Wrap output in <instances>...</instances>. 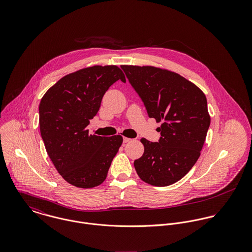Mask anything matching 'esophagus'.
Masks as SVG:
<instances>
[{"instance_id": "obj_1", "label": "esophagus", "mask_w": 252, "mask_h": 252, "mask_svg": "<svg viewBox=\"0 0 252 252\" xmlns=\"http://www.w3.org/2000/svg\"><path fill=\"white\" fill-rule=\"evenodd\" d=\"M131 140H132V139H130V138H126V137L123 138V142H124V143H129V142H131Z\"/></svg>"}]
</instances>
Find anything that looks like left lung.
<instances>
[{"label": "left lung", "instance_id": "1", "mask_svg": "<svg viewBox=\"0 0 252 252\" xmlns=\"http://www.w3.org/2000/svg\"><path fill=\"white\" fill-rule=\"evenodd\" d=\"M142 98L149 117L162 122L159 143L141 139L143 156L134 162L137 174L153 186L181 180L201 155L211 124L207 98L193 82L177 72L153 66L122 65Z\"/></svg>", "mask_w": 252, "mask_h": 252}]
</instances>
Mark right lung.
I'll return each mask as SVG.
<instances>
[{"label": "right lung", "instance_id": "obj_1", "mask_svg": "<svg viewBox=\"0 0 252 252\" xmlns=\"http://www.w3.org/2000/svg\"><path fill=\"white\" fill-rule=\"evenodd\" d=\"M118 79L126 81L115 65L83 68L63 76L40 100L38 123L46 152L61 177L75 187L102 184L123 143L120 135L101 137L86 129Z\"/></svg>", "mask_w": 252, "mask_h": 252}]
</instances>
